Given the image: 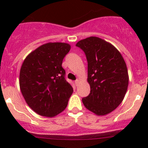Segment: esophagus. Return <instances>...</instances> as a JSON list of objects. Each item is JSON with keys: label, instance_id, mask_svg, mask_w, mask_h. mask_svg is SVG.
<instances>
[{"label": "esophagus", "instance_id": "1", "mask_svg": "<svg viewBox=\"0 0 148 148\" xmlns=\"http://www.w3.org/2000/svg\"><path fill=\"white\" fill-rule=\"evenodd\" d=\"M79 82H80V80L79 79H77L75 81V84H76V85H77V86L79 84Z\"/></svg>", "mask_w": 148, "mask_h": 148}]
</instances>
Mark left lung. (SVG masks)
<instances>
[{"mask_svg":"<svg viewBox=\"0 0 148 148\" xmlns=\"http://www.w3.org/2000/svg\"><path fill=\"white\" fill-rule=\"evenodd\" d=\"M87 59V82L90 94L82 99L84 107L99 116L114 111L123 101L129 84L126 63L110 43L97 36L80 40Z\"/></svg>","mask_w":148,"mask_h":148,"instance_id":"left-lung-1","label":"left lung"}]
</instances>
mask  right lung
I'll list each match as a JSON object with an SVG mask.
<instances>
[{
	"mask_svg": "<svg viewBox=\"0 0 148 148\" xmlns=\"http://www.w3.org/2000/svg\"><path fill=\"white\" fill-rule=\"evenodd\" d=\"M70 44L49 42L31 51L22 64L19 86L25 101L36 113L53 117L64 111L73 88L64 78L63 59Z\"/></svg>",
	"mask_w": 148,
	"mask_h": 148,
	"instance_id": "obj_1",
	"label": "right lung"
}]
</instances>
